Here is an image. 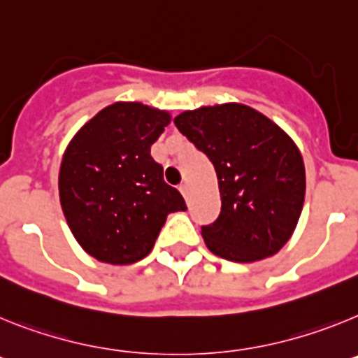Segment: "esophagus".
Returning a JSON list of instances; mask_svg holds the SVG:
<instances>
[{
  "instance_id": "1",
  "label": "esophagus",
  "mask_w": 358,
  "mask_h": 358,
  "mask_svg": "<svg viewBox=\"0 0 358 358\" xmlns=\"http://www.w3.org/2000/svg\"><path fill=\"white\" fill-rule=\"evenodd\" d=\"M179 189H181L182 197H185L186 201H188V197H189V186L186 185V182H185V185H181V186H179Z\"/></svg>"
}]
</instances>
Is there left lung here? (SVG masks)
<instances>
[{"label":"left lung","mask_w":358,"mask_h":358,"mask_svg":"<svg viewBox=\"0 0 358 358\" xmlns=\"http://www.w3.org/2000/svg\"><path fill=\"white\" fill-rule=\"evenodd\" d=\"M173 123L217 172L222 208L202 226L208 249L238 264L276 255L305 202V164L290 136L243 103L185 110Z\"/></svg>","instance_id":"obj_1"}]
</instances>
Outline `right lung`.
Returning <instances> with one entry per match:
<instances>
[{
	"label": "right lung",
	"instance_id": "obj_1",
	"mask_svg": "<svg viewBox=\"0 0 358 358\" xmlns=\"http://www.w3.org/2000/svg\"><path fill=\"white\" fill-rule=\"evenodd\" d=\"M169 123L166 110L116 102L69 141L59 172L61 206L73 236L96 260L140 262L169 213L186 210L182 195L164 182L163 166L150 156Z\"/></svg>",
	"mask_w": 358,
	"mask_h": 358
}]
</instances>
